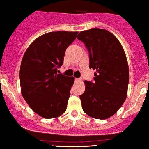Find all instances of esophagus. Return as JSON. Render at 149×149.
<instances>
[{"label":"esophagus","instance_id":"obj_1","mask_svg":"<svg viewBox=\"0 0 149 149\" xmlns=\"http://www.w3.org/2000/svg\"><path fill=\"white\" fill-rule=\"evenodd\" d=\"M75 81L76 82H81V78H75Z\"/></svg>","mask_w":149,"mask_h":149}]
</instances>
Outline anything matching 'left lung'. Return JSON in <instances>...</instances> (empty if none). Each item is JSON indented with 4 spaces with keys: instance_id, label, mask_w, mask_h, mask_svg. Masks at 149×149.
<instances>
[{
    "instance_id": "8db88e82",
    "label": "left lung",
    "mask_w": 149,
    "mask_h": 149,
    "mask_svg": "<svg viewBox=\"0 0 149 149\" xmlns=\"http://www.w3.org/2000/svg\"><path fill=\"white\" fill-rule=\"evenodd\" d=\"M77 39L89 54V68L95 69L94 81H85L80 95L83 110L94 119H106L118 111L127 97L129 69L122 45L108 30L92 28Z\"/></svg>"
}]
</instances>
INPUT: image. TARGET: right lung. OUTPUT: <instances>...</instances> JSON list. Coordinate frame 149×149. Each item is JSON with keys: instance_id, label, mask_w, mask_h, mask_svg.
Masks as SVG:
<instances>
[{"instance_id": "1", "label": "right lung", "mask_w": 149, "mask_h": 149, "mask_svg": "<svg viewBox=\"0 0 149 149\" xmlns=\"http://www.w3.org/2000/svg\"><path fill=\"white\" fill-rule=\"evenodd\" d=\"M77 32H50L36 39L24 54L20 84L23 98L40 116L53 119L66 110L74 77L59 74L66 48Z\"/></svg>"}]
</instances>
